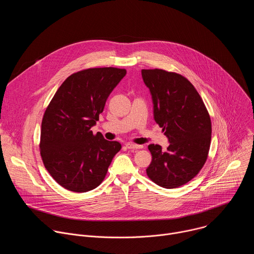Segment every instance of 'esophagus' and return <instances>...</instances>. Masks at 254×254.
Returning a JSON list of instances; mask_svg holds the SVG:
<instances>
[{
    "label": "esophagus",
    "instance_id": "1",
    "mask_svg": "<svg viewBox=\"0 0 254 254\" xmlns=\"http://www.w3.org/2000/svg\"><path fill=\"white\" fill-rule=\"evenodd\" d=\"M126 147H127V149L137 150V149H142L143 146H141V144H135V143H132V142H127V143H126Z\"/></svg>",
    "mask_w": 254,
    "mask_h": 254
}]
</instances>
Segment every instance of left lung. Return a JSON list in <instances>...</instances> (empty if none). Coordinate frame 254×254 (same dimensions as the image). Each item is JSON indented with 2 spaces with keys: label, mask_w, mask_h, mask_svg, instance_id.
Wrapping results in <instances>:
<instances>
[{
  "label": "left lung",
  "mask_w": 254,
  "mask_h": 254,
  "mask_svg": "<svg viewBox=\"0 0 254 254\" xmlns=\"http://www.w3.org/2000/svg\"><path fill=\"white\" fill-rule=\"evenodd\" d=\"M141 77L152 95L154 119L170 142L166 151L150 144L153 159L147 175L163 188H178L191 181L207 160L211 120L198 91L184 76L142 69Z\"/></svg>",
  "instance_id": "obj_1"
}]
</instances>
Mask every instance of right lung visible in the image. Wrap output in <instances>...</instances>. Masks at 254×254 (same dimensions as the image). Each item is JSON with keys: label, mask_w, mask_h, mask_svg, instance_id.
Instances as JSON below:
<instances>
[{"label": "right lung", "mask_w": 254, "mask_h": 254, "mask_svg": "<svg viewBox=\"0 0 254 254\" xmlns=\"http://www.w3.org/2000/svg\"><path fill=\"white\" fill-rule=\"evenodd\" d=\"M126 74V69L115 67L76 72L66 78L46 108L40 153L46 170L63 188L84 193L99 186L122 149L119 141L106 140L90 128Z\"/></svg>", "instance_id": "1"}]
</instances>
